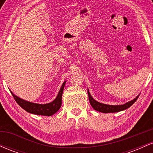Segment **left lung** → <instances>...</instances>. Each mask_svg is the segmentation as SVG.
Listing matches in <instances>:
<instances>
[{
	"instance_id": "obj_1",
	"label": "left lung",
	"mask_w": 153,
	"mask_h": 153,
	"mask_svg": "<svg viewBox=\"0 0 153 153\" xmlns=\"http://www.w3.org/2000/svg\"><path fill=\"white\" fill-rule=\"evenodd\" d=\"M88 98H89V101L91 106L94 108L96 111H98L99 112H102V113H114V112H119L121 111H124L127 108H129L131 105L134 103L135 101H137V99H138L139 96L138 95L135 99L131 100L130 101H128L126 103L122 105H108L105 104V103H100L99 101H96L94 99V98L91 96V95L89 92L88 89Z\"/></svg>"
}]
</instances>
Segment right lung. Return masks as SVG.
Masks as SVG:
<instances>
[{
	"instance_id": "1",
	"label": "right lung",
	"mask_w": 153,
	"mask_h": 153,
	"mask_svg": "<svg viewBox=\"0 0 153 153\" xmlns=\"http://www.w3.org/2000/svg\"><path fill=\"white\" fill-rule=\"evenodd\" d=\"M65 82L66 80L62 83L56 99L54 101H52V102L45 103V104L29 102V101H25V100L18 97L15 94H13L11 91H10V93H11L12 96H13L17 103L27 112L36 115L48 116V117H50V116H52L54 114H55L60 108L61 105H62V96Z\"/></svg>"
}]
</instances>
